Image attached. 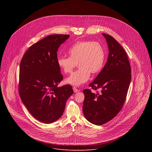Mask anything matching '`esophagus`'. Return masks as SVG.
<instances>
[{
    "instance_id": "1",
    "label": "esophagus",
    "mask_w": 152,
    "mask_h": 152,
    "mask_svg": "<svg viewBox=\"0 0 152 152\" xmlns=\"http://www.w3.org/2000/svg\"><path fill=\"white\" fill-rule=\"evenodd\" d=\"M73 91H74L75 93H77V92H79L80 91L79 89H77L76 87H73Z\"/></svg>"
}]
</instances>
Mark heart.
<instances>
[{
    "instance_id": "heart-1",
    "label": "heart",
    "mask_w": 152,
    "mask_h": 152,
    "mask_svg": "<svg viewBox=\"0 0 152 152\" xmlns=\"http://www.w3.org/2000/svg\"><path fill=\"white\" fill-rule=\"evenodd\" d=\"M69 57L61 56L57 59L59 68L69 73L77 66L80 68L65 79V83L79 86L87 82L93 75L100 72L105 61V51L101 44L97 42L85 40L74 44L68 51Z\"/></svg>"
}]
</instances>
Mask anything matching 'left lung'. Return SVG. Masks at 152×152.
Listing matches in <instances>:
<instances>
[{"instance_id":"8db88e82","label":"left lung","mask_w":152,"mask_h":152,"mask_svg":"<svg viewBox=\"0 0 152 152\" xmlns=\"http://www.w3.org/2000/svg\"><path fill=\"white\" fill-rule=\"evenodd\" d=\"M108 44L109 55L106 64L89 87L100 92L83 91L85 99L83 113L92 124L108 123L119 113L126 100L131 80V67L122 46L112 36L102 34Z\"/></svg>"}]
</instances>
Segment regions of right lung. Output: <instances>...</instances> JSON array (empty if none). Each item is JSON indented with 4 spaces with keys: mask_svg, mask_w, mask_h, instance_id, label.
Masks as SVG:
<instances>
[{
    "mask_svg": "<svg viewBox=\"0 0 152 152\" xmlns=\"http://www.w3.org/2000/svg\"><path fill=\"white\" fill-rule=\"evenodd\" d=\"M69 35H51L31 45L22 58L19 94L29 113L38 121L53 123L63 115L67 99L73 94L57 63L58 48Z\"/></svg>",
    "mask_w": 152,
    "mask_h": 152,
    "instance_id": "right-lung-1",
    "label": "right lung"
}]
</instances>
